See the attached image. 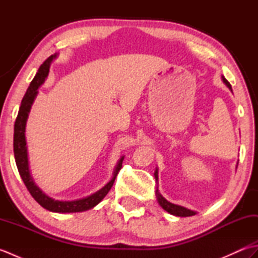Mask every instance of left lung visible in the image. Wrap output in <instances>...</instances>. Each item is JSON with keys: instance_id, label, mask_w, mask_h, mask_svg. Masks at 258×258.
<instances>
[{"instance_id": "left-lung-1", "label": "left lung", "mask_w": 258, "mask_h": 258, "mask_svg": "<svg viewBox=\"0 0 258 258\" xmlns=\"http://www.w3.org/2000/svg\"><path fill=\"white\" fill-rule=\"evenodd\" d=\"M223 81H224V83H225L229 87V90H232L231 84H229V82L225 78H224V76H223ZM155 177L157 179V171L155 172ZM156 195H157V201H158V203H160V205L166 212L173 214V215L180 216V217H187V216L195 215V212H193V211H189V210H187V208H185L183 206L175 205V204H172V203L167 202L160 193H158V189H156Z\"/></svg>"}]
</instances>
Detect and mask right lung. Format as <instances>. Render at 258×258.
I'll return each mask as SVG.
<instances>
[{
  "label": "right lung",
  "instance_id": "1",
  "mask_svg": "<svg viewBox=\"0 0 258 258\" xmlns=\"http://www.w3.org/2000/svg\"><path fill=\"white\" fill-rule=\"evenodd\" d=\"M56 55H51L48 58H46L43 64L38 69L35 78L33 79L31 84L27 89L23 100L21 102V106L19 109L18 116L15 119L14 124V138H13V147H14V157L15 163L18 166L19 173L21 175L22 179L26 186L27 190L30 191L33 199H34L38 204L42 207H44L45 210L56 213H76V212H83L87 211L90 208L94 207L97 205L106 194L112 188V186L115 182L119 169L122 168V163L124 158L122 157L119 160L116 168H115L114 176L111 179V182H108L102 189L96 191L95 194H93L85 199L78 200V201H55L45 195L43 191L37 187V186L33 182L31 177L30 169H29V161H27V151H26V142H25V124L27 116H29V112L31 109V106L33 104V101L37 94V89L43 82H44L45 78L48 74V70H50V64L52 59Z\"/></svg>",
  "mask_w": 258,
  "mask_h": 258
}]
</instances>
